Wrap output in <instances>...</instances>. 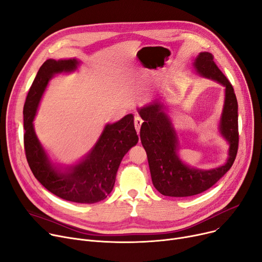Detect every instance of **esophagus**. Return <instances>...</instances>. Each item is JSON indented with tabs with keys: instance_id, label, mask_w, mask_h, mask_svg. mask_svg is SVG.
Wrapping results in <instances>:
<instances>
[{
	"instance_id": "34e87169",
	"label": "esophagus",
	"mask_w": 262,
	"mask_h": 262,
	"mask_svg": "<svg viewBox=\"0 0 262 262\" xmlns=\"http://www.w3.org/2000/svg\"><path fill=\"white\" fill-rule=\"evenodd\" d=\"M142 119L140 118V117H136L135 118V127H136V130H137V133H138V135H139V133H140V128H141V125H142Z\"/></svg>"
}]
</instances>
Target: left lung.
Here are the masks:
<instances>
[{
	"instance_id": "obj_1",
	"label": "left lung",
	"mask_w": 262,
	"mask_h": 262,
	"mask_svg": "<svg viewBox=\"0 0 262 262\" xmlns=\"http://www.w3.org/2000/svg\"><path fill=\"white\" fill-rule=\"evenodd\" d=\"M192 68L199 76L224 87V103L217 130L228 144L227 159L221 166L209 170L189 166L178 154L181 140L169 116L167 103L158 98L138 108L144 121L140 139L147 155L152 182L166 196H192L209 189L231 168L238 152V102L232 86L208 52H201L192 62Z\"/></svg>"
}]
</instances>
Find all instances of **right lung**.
I'll return each instance as SVG.
<instances>
[{
    "label": "right lung",
    "mask_w": 262,
    "mask_h": 262,
    "mask_svg": "<svg viewBox=\"0 0 262 262\" xmlns=\"http://www.w3.org/2000/svg\"><path fill=\"white\" fill-rule=\"evenodd\" d=\"M76 58L49 59L40 67L23 108L24 147L29 166L39 183L53 194L66 201L93 204L113 191L123 157L138 143L132 114L115 123H107L89 152L72 164L55 162L41 144L34 120L50 80L57 74L75 72Z\"/></svg>",
    "instance_id": "obj_1"
}]
</instances>
